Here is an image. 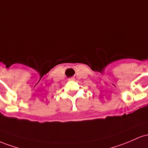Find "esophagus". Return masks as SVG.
<instances>
[{
    "label": "esophagus",
    "mask_w": 148,
    "mask_h": 148,
    "mask_svg": "<svg viewBox=\"0 0 148 148\" xmlns=\"http://www.w3.org/2000/svg\"><path fill=\"white\" fill-rule=\"evenodd\" d=\"M73 79H74L73 78H71V79H69V80H73Z\"/></svg>",
    "instance_id": "1"
}]
</instances>
